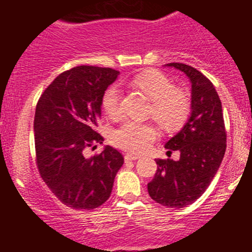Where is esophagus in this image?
Here are the masks:
<instances>
[{
	"label": "esophagus",
	"mask_w": 252,
	"mask_h": 252,
	"mask_svg": "<svg viewBox=\"0 0 252 252\" xmlns=\"http://www.w3.org/2000/svg\"><path fill=\"white\" fill-rule=\"evenodd\" d=\"M139 158V156H136V155H129L126 154V156H124V159H126V162H130V161H136V159Z\"/></svg>",
	"instance_id": "esophagus-1"
}]
</instances>
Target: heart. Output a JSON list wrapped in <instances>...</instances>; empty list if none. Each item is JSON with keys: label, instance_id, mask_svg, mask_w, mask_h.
Returning a JSON list of instances; mask_svg holds the SVG:
<instances>
[{"label": "heart", "instance_id": "heart-1", "mask_svg": "<svg viewBox=\"0 0 252 252\" xmlns=\"http://www.w3.org/2000/svg\"><path fill=\"white\" fill-rule=\"evenodd\" d=\"M133 85L140 89L151 100L150 116L164 130H175L187 122L191 111L189 94L174 88L171 79L163 73L146 70L133 79ZM101 105L110 118L122 116V93L118 86L112 85L103 93ZM157 136L158 131L151 123L128 119L112 131L111 141L114 146L124 151L142 154L149 150Z\"/></svg>", "mask_w": 252, "mask_h": 252}]
</instances>
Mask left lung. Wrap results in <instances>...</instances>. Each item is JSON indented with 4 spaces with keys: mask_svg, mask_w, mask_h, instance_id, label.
<instances>
[{
    "mask_svg": "<svg viewBox=\"0 0 252 252\" xmlns=\"http://www.w3.org/2000/svg\"><path fill=\"white\" fill-rule=\"evenodd\" d=\"M191 81V116L184 128L166 144L168 154L180 152L179 161L156 159L157 171L147 184L152 200L182 208L199 199L220 166L227 131L222 103L213 84L191 65L168 63Z\"/></svg>",
    "mask_w": 252,
    "mask_h": 252,
    "instance_id": "obj_1",
    "label": "left lung"
}]
</instances>
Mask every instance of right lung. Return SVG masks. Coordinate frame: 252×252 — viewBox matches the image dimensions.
<instances>
[{"mask_svg":"<svg viewBox=\"0 0 252 252\" xmlns=\"http://www.w3.org/2000/svg\"><path fill=\"white\" fill-rule=\"evenodd\" d=\"M119 72L79 65L61 73L37 101L34 118L36 166L48 189L74 210L105 204L124 163L118 150L106 146L91 158L84 149L102 142L96 131L103 93Z\"/></svg>","mask_w":252,"mask_h":252,"instance_id":"obj_1","label":"right lung"}]
</instances>
